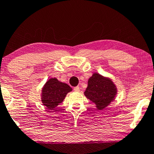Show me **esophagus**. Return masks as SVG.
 <instances>
[{"instance_id": "1", "label": "esophagus", "mask_w": 154, "mask_h": 154, "mask_svg": "<svg viewBox=\"0 0 154 154\" xmlns=\"http://www.w3.org/2000/svg\"><path fill=\"white\" fill-rule=\"evenodd\" d=\"M74 90L75 92H79V90H80V89H79V86H76V87H75L74 88Z\"/></svg>"}]
</instances>
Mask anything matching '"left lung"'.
<instances>
[{
  "mask_svg": "<svg viewBox=\"0 0 154 154\" xmlns=\"http://www.w3.org/2000/svg\"><path fill=\"white\" fill-rule=\"evenodd\" d=\"M116 88L110 79L98 73H94L88 82L85 96L96 105L98 109L108 106L116 94Z\"/></svg>",
  "mask_w": 154,
  "mask_h": 154,
  "instance_id": "obj_1",
  "label": "left lung"
}]
</instances>
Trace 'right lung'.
Listing matches in <instances>:
<instances>
[{
  "mask_svg": "<svg viewBox=\"0 0 154 154\" xmlns=\"http://www.w3.org/2000/svg\"><path fill=\"white\" fill-rule=\"evenodd\" d=\"M71 90L72 88L68 84L59 82L56 78H51L42 88V103L48 109L53 110Z\"/></svg>",
  "mask_w": 154,
  "mask_h": 154,
  "instance_id": "1",
  "label": "right lung"
}]
</instances>
